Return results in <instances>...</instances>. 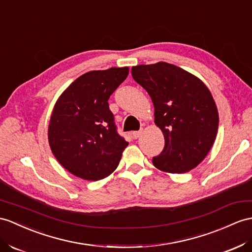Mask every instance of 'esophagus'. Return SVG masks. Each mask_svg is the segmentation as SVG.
<instances>
[{
  "label": "esophagus",
  "mask_w": 252,
  "mask_h": 252,
  "mask_svg": "<svg viewBox=\"0 0 252 252\" xmlns=\"http://www.w3.org/2000/svg\"><path fill=\"white\" fill-rule=\"evenodd\" d=\"M142 133V130H137V131H132V137L134 138V139H137V138H139L140 137V134Z\"/></svg>",
  "instance_id": "1"
}]
</instances>
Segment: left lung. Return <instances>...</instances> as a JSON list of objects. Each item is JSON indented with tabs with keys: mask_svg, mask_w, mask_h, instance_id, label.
Masks as SVG:
<instances>
[{
	"mask_svg": "<svg viewBox=\"0 0 252 252\" xmlns=\"http://www.w3.org/2000/svg\"><path fill=\"white\" fill-rule=\"evenodd\" d=\"M134 81L152 98L155 124L164 147L153 164L168 173H185L203 160L217 136L218 110L199 78L175 65L158 62L131 68Z\"/></svg>",
	"mask_w": 252,
	"mask_h": 252,
	"instance_id": "8db88e82",
	"label": "left lung"
}]
</instances>
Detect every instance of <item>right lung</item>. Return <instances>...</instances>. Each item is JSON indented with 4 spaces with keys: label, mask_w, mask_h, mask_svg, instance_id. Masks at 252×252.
Returning a JSON list of instances; mask_svg holds the SVG:
<instances>
[{
    "label": "right lung",
    "mask_w": 252,
    "mask_h": 252,
    "mask_svg": "<svg viewBox=\"0 0 252 252\" xmlns=\"http://www.w3.org/2000/svg\"><path fill=\"white\" fill-rule=\"evenodd\" d=\"M128 67L92 70L80 76L55 102L48 139L58 161L87 181L111 174L128 145L121 137L108 99L127 78Z\"/></svg>",
    "instance_id": "obj_1"
}]
</instances>
